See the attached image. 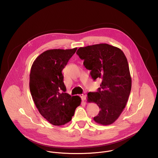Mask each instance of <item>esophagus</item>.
<instances>
[{
    "label": "esophagus",
    "instance_id": "1",
    "mask_svg": "<svg viewBox=\"0 0 158 158\" xmlns=\"http://www.w3.org/2000/svg\"><path fill=\"white\" fill-rule=\"evenodd\" d=\"M80 97L81 98V99L82 101H85V99H86V97H87V95L85 93H83L82 94H80Z\"/></svg>",
    "mask_w": 158,
    "mask_h": 158
}]
</instances>
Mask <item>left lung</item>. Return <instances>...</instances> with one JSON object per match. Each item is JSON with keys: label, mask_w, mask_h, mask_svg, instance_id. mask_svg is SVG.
I'll use <instances>...</instances> for the list:
<instances>
[{"label": "left lung", "mask_w": 158, "mask_h": 158, "mask_svg": "<svg viewBox=\"0 0 158 158\" xmlns=\"http://www.w3.org/2000/svg\"><path fill=\"white\" fill-rule=\"evenodd\" d=\"M76 53L91 71L93 80L102 79L98 91L87 94V101L94 102L100 109L94 120L99 124H111L122 113L131 93L132 81L126 57L119 48L107 44L80 48Z\"/></svg>", "instance_id": "1"}]
</instances>
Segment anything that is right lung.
I'll use <instances>...</instances> for the list:
<instances>
[{"instance_id":"add662e5","label":"right lung","mask_w":158,"mask_h":158,"mask_svg":"<svg viewBox=\"0 0 158 158\" xmlns=\"http://www.w3.org/2000/svg\"><path fill=\"white\" fill-rule=\"evenodd\" d=\"M71 49H51L34 61L30 73V91L40 114L54 126H62L72 119L81 99L65 93L62 71L74 54Z\"/></svg>"}]
</instances>
